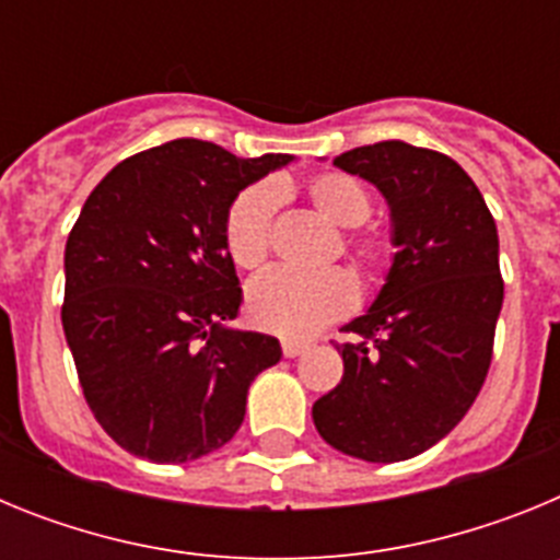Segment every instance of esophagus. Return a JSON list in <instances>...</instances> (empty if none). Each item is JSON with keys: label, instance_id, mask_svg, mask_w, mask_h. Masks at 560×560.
<instances>
[{"label": "esophagus", "instance_id": "34e87169", "mask_svg": "<svg viewBox=\"0 0 560 560\" xmlns=\"http://www.w3.org/2000/svg\"><path fill=\"white\" fill-rule=\"evenodd\" d=\"M305 353L303 341H283V355L285 359H296V355Z\"/></svg>", "mask_w": 560, "mask_h": 560}]
</instances>
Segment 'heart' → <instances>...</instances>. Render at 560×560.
<instances>
[{"label":"heart","mask_w":560,"mask_h":560,"mask_svg":"<svg viewBox=\"0 0 560 560\" xmlns=\"http://www.w3.org/2000/svg\"><path fill=\"white\" fill-rule=\"evenodd\" d=\"M308 201L328 224L355 230L370 219L373 201L368 187L348 173H316L305 187ZM280 205V187L275 182H257L246 187L230 207L224 226L226 252L241 269H257L269 255L271 219ZM350 249L364 260H373L384 249L378 235H355ZM355 305V285L345 271H300L275 269L257 277L246 291V316L255 328L285 339H305L328 323L348 316Z\"/></svg>","instance_id":"obj_1"}]
</instances>
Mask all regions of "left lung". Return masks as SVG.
I'll list each match as a JSON object with an SVG mask.
<instances>
[{
    "label": "left lung",
    "instance_id": "obj_1",
    "mask_svg": "<svg viewBox=\"0 0 560 560\" xmlns=\"http://www.w3.org/2000/svg\"><path fill=\"white\" fill-rule=\"evenodd\" d=\"M389 207L393 264L345 330V375L314 404L325 443L368 463L418 457L446 438L485 384L502 311L499 235L482 192L446 153L387 140L334 160Z\"/></svg>",
    "mask_w": 560,
    "mask_h": 560
}]
</instances>
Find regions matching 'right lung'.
Returning a JSON list of instances; mask_svg holds the SVG:
<instances>
[{
    "label": "right lung",
    "instance_id": "add662e5",
    "mask_svg": "<svg viewBox=\"0 0 560 560\" xmlns=\"http://www.w3.org/2000/svg\"><path fill=\"white\" fill-rule=\"evenodd\" d=\"M291 153L241 160L171 140L92 190L63 252L61 323L108 438L151 463H192L235 438L275 336L232 328L241 308L224 226L232 201Z\"/></svg>",
    "mask_w": 560,
    "mask_h": 560
}]
</instances>
